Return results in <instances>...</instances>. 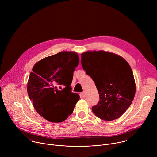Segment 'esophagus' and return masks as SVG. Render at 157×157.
I'll return each instance as SVG.
<instances>
[{
	"mask_svg": "<svg viewBox=\"0 0 157 157\" xmlns=\"http://www.w3.org/2000/svg\"><path fill=\"white\" fill-rule=\"evenodd\" d=\"M81 96H82V97H83V98H85V97L86 96V93L85 91L82 92V93H81Z\"/></svg>",
	"mask_w": 157,
	"mask_h": 157,
	"instance_id": "esophagus-1",
	"label": "esophagus"
}]
</instances>
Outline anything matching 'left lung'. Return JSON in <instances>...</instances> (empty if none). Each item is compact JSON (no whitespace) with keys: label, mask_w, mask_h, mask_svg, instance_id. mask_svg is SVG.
Instances as JSON below:
<instances>
[{"label":"left lung","mask_w":157,"mask_h":157,"mask_svg":"<svg viewBox=\"0 0 157 157\" xmlns=\"http://www.w3.org/2000/svg\"><path fill=\"white\" fill-rule=\"evenodd\" d=\"M81 65L99 94V102L92 107L93 113L106 121L120 117L131 105L136 90L128 63L116 54L94 51L81 54Z\"/></svg>","instance_id":"1"}]
</instances>
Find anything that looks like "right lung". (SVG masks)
<instances>
[{
    "label": "right lung",
    "mask_w": 157,
    "mask_h": 157,
    "mask_svg": "<svg viewBox=\"0 0 157 157\" xmlns=\"http://www.w3.org/2000/svg\"><path fill=\"white\" fill-rule=\"evenodd\" d=\"M79 63L78 53L61 52L42 59L33 67L28 94L37 113L48 121L61 122L72 114L79 96L71 92L70 86ZM61 85L66 86L61 90L57 87Z\"/></svg>",
    "instance_id": "add662e5"
}]
</instances>
